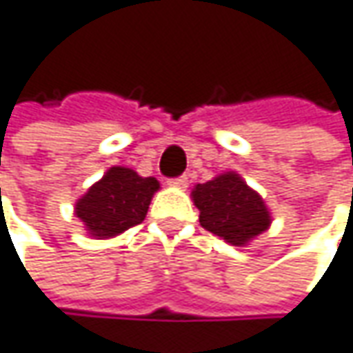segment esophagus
<instances>
[{"label": "esophagus", "instance_id": "esophagus-1", "mask_svg": "<svg viewBox=\"0 0 353 353\" xmlns=\"http://www.w3.org/2000/svg\"><path fill=\"white\" fill-rule=\"evenodd\" d=\"M168 183H170V185H174V188H185V185H188V176L174 177V179H170Z\"/></svg>", "mask_w": 353, "mask_h": 353}]
</instances>
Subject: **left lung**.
I'll use <instances>...</instances> for the list:
<instances>
[{
    "label": "left lung",
    "instance_id": "left-lung-1",
    "mask_svg": "<svg viewBox=\"0 0 353 353\" xmlns=\"http://www.w3.org/2000/svg\"><path fill=\"white\" fill-rule=\"evenodd\" d=\"M192 197L199 210L201 228L238 248L250 243L272 223L265 201L236 172L197 183Z\"/></svg>",
    "mask_w": 353,
    "mask_h": 353
}]
</instances>
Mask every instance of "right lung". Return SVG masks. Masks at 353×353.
Segmentation results:
<instances>
[{
	"label": "right lung",
	"mask_w": 353,
	"mask_h": 353,
	"mask_svg": "<svg viewBox=\"0 0 353 353\" xmlns=\"http://www.w3.org/2000/svg\"><path fill=\"white\" fill-rule=\"evenodd\" d=\"M157 190L156 177H141L130 168L114 165L75 201V216L90 236L114 238L145 219Z\"/></svg>",
	"instance_id": "obj_1"
}]
</instances>
